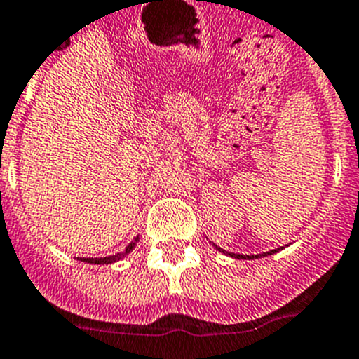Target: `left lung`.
Segmentation results:
<instances>
[{
	"label": "left lung",
	"instance_id": "left-lung-1",
	"mask_svg": "<svg viewBox=\"0 0 359 359\" xmlns=\"http://www.w3.org/2000/svg\"><path fill=\"white\" fill-rule=\"evenodd\" d=\"M217 249H220V248H217ZM280 249V248H278ZM278 249H273V251H269V253H264V255H260V257H267V255H273V253H276V251H278ZM229 257H235V258H244V255H235V253H229ZM249 260V258H258V255H255V257H245Z\"/></svg>",
	"mask_w": 359,
	"mask_h": 359
}]
</instances>
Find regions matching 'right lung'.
<instances>
[{
  "label": "right lung",
  "instance_id": "obj_1",
  "mask_svg": "<svg viewBox=\"0 0 359 359\" xmlns=\"http://www.w3.org/2000/svg\"><path fill=\"white\" fill-rule=\"evenodd\" d=\"M135 242H137V238H135ZM135 242H132V244L128 245L123 253H117V255H114V257H104V258H85V262H88V264H114V262H117V260H121V258L126 257V255L130 253L133 248H135Z\"/></svg>",
  "mask_w": 359,
  "mask_h": 359
}]
</instances>
